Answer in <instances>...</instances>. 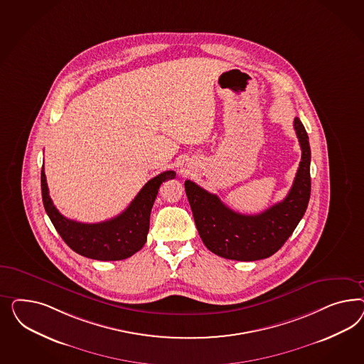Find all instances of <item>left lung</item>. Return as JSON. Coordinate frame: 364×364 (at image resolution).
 Here are the masks:
<instances>
[{
  "instance_id": "1",
  "label": "left lung",
  "mask_w": 364,
  "mask_h": 364,
  "mask_svg": "<svg viewBox=\"0 0 364 364\" xmlns=\"http://www.w3.org/2000/svg\"><path fill=\"white\" fill-rule=\"evenodd\" d=\"M294 128L301 148L296 176L286 198L264 212L242 215L193 181L184 183L198 235L210 252L239 262L260 260L277 252L295 231L311 195V149L309 134L299 117L294 120Z\"/></svg>"
}]
</instances>
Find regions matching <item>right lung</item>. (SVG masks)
<instances>
[{
    "label": "right lung",
    "instance_id": "right-lung-1",
    "mask_svg": "<svg viewBox=\"0 0 364 364\" xmlns=\"http://www.w3.org/2000/svg\"><path fill=\"white\" fill-rule=\"evenodd\" d=\"M173 171H166L151 178L133 198L129 207L110 220L87 224L63 216L53 205L41 169V192L45 210L63 240L78 255L95 260H122L140 251L146 242L149 218L160 186L175 178Z\"/></svg>",
    "mask_w": 364,
    "mask_h": 364
}]
</instances>
